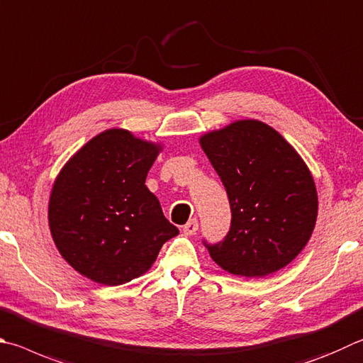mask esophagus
Listing matches in <instances>:
<instances>
[{"label":"esophagus","mask_w":363,"mask_h":363,"mask_svg":"<svg viewBox=\"0 0 363 363\" xmlns=\"http://www.w3.org/2000/svg\"><path fill=\"white\" fill-rule=\"evenodd\" d=\"M196 230H199V220L196 219H190L186 225L182 227V232L186 233V235H195L196 233Z\"/></svg>","instance_id":"1"}]
</instances>
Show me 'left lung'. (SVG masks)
I'll return each mask as SVG.
<instances>
[{"label": "left lung", "instance_id": "left-lung-1", "mask_svg": "<svg viewBox=\"0 0 363 363\" xmlns=\"http://www.w3.org/2000/svg\"><path fill=\"white\" fill-rule=\"evenodd\" d=\"M227 190L232 225L208 247L225 272L263 278L289 265L318 219V192L306 163L278 131L260 121H238L200 138Z\"/></svg>", "mask_w": 363, "mask_h": 363}]
</instances>
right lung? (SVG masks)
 Masks as SVG:
<instances>
[{"label":"right lung","instance_id":"obj_1","mask_svg":"<svg viewBox=\"0 0 363 363\" xmlns=\"http://www.w3.org/2000/svg\"><path fill=\"white\" fill-rule=\"evenodd\" d=\"M160 150V144L111 128L91 138L57 176L50 233L58 252L85 278L104 286L130 282L179 233L146 187Z\"/></svg>","mask_w":363,"mask_h":363}]
</instances>
